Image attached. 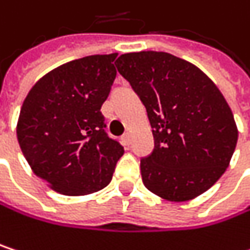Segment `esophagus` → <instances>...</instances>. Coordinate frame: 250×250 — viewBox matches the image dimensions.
Instances as JSON below:
<instances>
[{
    "instance_id": "1",
    "label": "esophagus",
    "mask_w": 250,
    "mask_h": 250,
    "mask_svg": "<svg viewBox=\"0 0 250 250\" xmlns=\"http://www.w3.org/2000/svg\"><path fill=\"white\" fill-rule=\"evenodd\" d=\"M122 143H123L125 146H128V145H130V134H128V133H125V134L122 136Z\"/></svg>"
}]
</instances>
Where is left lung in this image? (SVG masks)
Instances as JSON below:
<instances>
[{
  "mask_svg": "<svg viewBox=\"0 0 250 250\" xmlns=\"http://www.w3.org/2000/svg\"><path fill=\"white\" fill-rule=\"evenodd\" d=\"M146 107L155 147L140 161L145 187L188 201L225 174L237 143L233 113L214 82L165 52L125 53L116 62Z\"/></svg>",
  "mask_w": 250,
  "mask_h": 250,
  "instance_id": "left-lung-1",
  "label": "left lung"
}]
</instances>
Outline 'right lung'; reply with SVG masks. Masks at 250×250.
Returning <instances> with one entry per match:
<instances>
[{
    "label": "right lung",
    "mask_w": 250,
    "mask_h": 250,
    "mask_svg": "<svg viewBox=\"0 0 250 250\" xmlns=\"http://www.w3.org/2000/svg\"><path fill=\"white\" fill-rule=\"evenodd\" d=\"M117 53L71 61L36 82L27 94L17 139L33 172L65 195L107 187L125 147L105 131L101 105L117 71Z\"/></svg>",
    "instance_id": "obj_1"
}]
</instances>
